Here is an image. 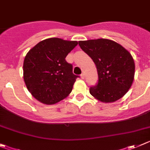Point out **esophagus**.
Listing matches in <instances>:
<instances>
[{"label":"esophagus","mask_w":150,"mask_h":150,"mask_svg":"<svg viewBox=\"0 0 150 150\" xmlns=\"http://www.w3.org/2000/svg\"><path fill=\"white\" fill-rule=\"evenodd\" d=\"M80 76H81V78H82V79H84V78H85V74H82L80 75Z\"/></svg>","instance_id":"esophagus-1"}]
</instances>
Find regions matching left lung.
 <instances>
[{
	"label": "left lung",
	"mask_w": 150,
	"mask_h": 150,
	"mask_svg": "<svg viewBox=\"0 0 150 150\" xmlns=\"http://www.w3.org/2000/svg\"><path fill=\"white\" fill-rule=\"evenodd\" d=\"M79 45L96 64L97 85L90 88V94L103 103H112L126 94L132 84L134 62L123 47L104 38L80 41Z\"/></svg>",
	"instance_id": "1"
}]
</instances>
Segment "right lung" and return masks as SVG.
Returning a JSON list of instances; mask_svg holds the SVG:
<instances>
[{
    "label": "right lung",
    "mask_w": 150,
    "mask_h": 150,
    "mask_svg": "<svg viewBox=\"0 0 150 150\" xmlns=\"http://www.w3.org/2000/svg\"><path fill=\"white\" fill-rule=\"evenodd\" d=\"M78 42L51 38L42 41L26 55L24 79L29 91L42 103L52 105L65 98L79 76L66 56Z\"/></svg>",
    "instance_id": "right-lung-1"
}]
</instances>
